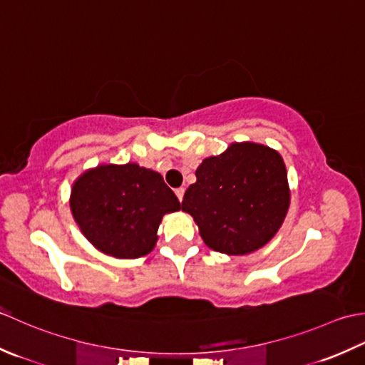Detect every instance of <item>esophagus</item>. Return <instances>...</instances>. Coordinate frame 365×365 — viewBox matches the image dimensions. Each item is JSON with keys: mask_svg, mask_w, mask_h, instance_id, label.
Returning a JSON list of instances; mask_svg holds the SVG:
<instances>
[{"mask_svg": "<svg viewBox=\"0 0 365 365\" xmlns=\"http://www.w3.org/2000/svg\"><path fill=\"white\" fill-rule=\"evenodd\" d=\"M184 192H185V189H184V187H180V189H176V190H175L176 197H178V200H180V202H182V198H184Z\"/></svg>", "mask_w": 365, "mask_h": 365, "instance_id": "obj_1", "label": "esophagus"}]
</instances>
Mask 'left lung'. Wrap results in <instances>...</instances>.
Returning a JSON list of instances; mask_svg holds the SVG:
<instances>
[{
  "label": "left lung",
  "instance_id": "1",
  "mask_svg": "<svg viewBox=\"0 0 365 365\" xmlns=\"http://www.w3.org/2000/svg\"><path fill=\"white\" fill-rule=\"evenodd\" d=\"M182 198L205 244L228 255L250 254L271 240L289 206L280 154L255 143H233L203 160Z\"/></svg>",
  "mask_w": 365,
  "mask_h": 365
}]
</instances>
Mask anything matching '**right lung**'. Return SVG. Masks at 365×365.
I'll return each mask as SVG.
<instances>
[{"instance_id":"obj_1","label":"right lung","mask_w":365,"mask_h":365,"mask_svg":"<svg viewBox=\"0 0 365 365\" xmlns=\"http://www.w3.org/2000/svg\"><path fill=\"white\" fill-rule=\"evenodd\" d=\"M180 210V200L163 178L137 163L89 170L71 193V211L81 233L96 249L116 258L150 254L162 215Z\"/></svg>"}]
</instances>
